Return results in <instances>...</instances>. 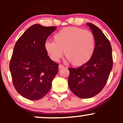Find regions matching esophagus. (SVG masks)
<instances>
[{
	"instance_id": "1",
	"label": "esophagus",
	"mask_w": 123,
	"mask_h": 123,
	"mask_svg": "<svg viewBox=\"0 0 123 123\" xmlns=\"http://www.w3.org/2000/svg\"><path fill=\"white\" fill-rule=\"evenodd\" d=\"M63 68H65V66H63V65H59V66H58L59 69H61Z\"/></svg>"
}]
</instances>
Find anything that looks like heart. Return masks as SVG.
I'll use <instances>...</instances> for the list:
<instances>
[{"label":"heart","instance_id":"obj_1","mask_svg":"<svg viewBox=\"0 0 123 123\" xmlns=\"http://www.w3.org/2000/svg\"><path fill=\"white\" fill-rule=\"evenodd\" d=\"M54 42L47 40L44 47L54 61L57 62L64 51L66 60L74 66H81L91 60L95 51V39L91 32L77 27L62 29L53 36Z\"/></svg>","mask_w":123,"mask_h":123}]
</instances>
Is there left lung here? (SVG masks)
<instances>
[{
  "label": "left lung",
  "mask_w": 123,
  "mask_h": 123,
  "mask_svg": "<svg viewBox=\"0 0 123 123\" xmlns=\"http://www.w3.org/2000/svg\"><path fill=\"white\" fill-rule=\"evenodd\" d=\"M95 39V51L87 63L77 68H68V85L80 98H90L102 91L113 67L112 49L110 42L99 28L87 23Z\"/></svg>",
  "instance_id": "left-lung-1"
}]
</instances>
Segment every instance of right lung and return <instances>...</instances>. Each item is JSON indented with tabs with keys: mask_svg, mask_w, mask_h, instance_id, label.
<instances>
[{
	"mask_svg": "<svg viewBox=\"0 0 123 123\" xmlns=\"http://www.w3.org/2000/svg\"><path fill=\"white\" fill-rule=\"evenodd\" d=\"M56 26L34 24L18 39L10 63L12 83L22 97L35 101L42 98L51 87L58 64L47 55L44 44Z\"/></svg>",
	"mask_w": 123,
	"mask_h": 123,
	"instance_id": "obj_1",
	"label": "right lung"
}]
</instances>
